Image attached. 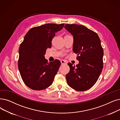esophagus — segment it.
I'll return each instance as SVG.
<instances>
[{
  "instance_id": "1",
  "label": "esophagus",
  "mask_w": 120,
  "mask_h": 120,
  "mask_svg": "<svg viewBox=\"0 0 120 120\" xmlns=\"http://www.w3.org/2000/svg\"><path fill=\"white\" fill-rule=\"evenodd\" d=\"M61 63L62 65H65V64H67V62L65 60H61Z\"/></svg>"
}]
</instances>
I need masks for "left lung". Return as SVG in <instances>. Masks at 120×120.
<instances>
[{"label":"left lung","instance_id":"left-lung-1","mask_svg":"<svg viewBox=\"0 0 120 120\" xmlns=\"http://www.w3.org/2000/svg\"><path fill=\"white\" fill-rule=\"evenodd\" d=\"M65 28L74 37L73 51L77 54L79 64L70 68L66 78L73 89L84 91L97 81L103 69V49L98 34L82 25L66 24Z\"/></svg>","mask_w":120,"mask_h":120}]
</instances>
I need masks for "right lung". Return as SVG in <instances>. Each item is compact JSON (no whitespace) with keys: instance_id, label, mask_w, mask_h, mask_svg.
Listing matches in <instances>:
<instances>
[{"instance_id":"right-lung-1","label":"right lung","mask_w":120,"mask_h":120,"mask_svg":"<svg viewBox=\"0 0 120 120\" xmlns=\"http://www.w3.org/2000/svg\"><path fill=\"white\" fill-rule=\"evenodd\" d=\"M64 23H48L31 28L19 48L18 68L25 84L34 90L50 86L61 65L59 60L48 62L45 58L46 49L51 47L55 33Z\"/></svg>"}]
</instances>
